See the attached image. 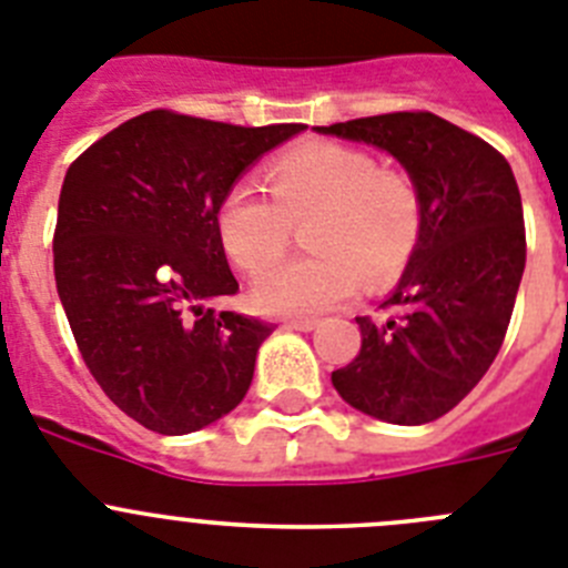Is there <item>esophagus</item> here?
Masks as SVG:
<instances>
[{"instance_id": "1", "label": "esophagus", "mask_w": 568, "mask_h": 568, "mask_svg": "<svg viewBox=\"0 0 568 568\" xmlns=\"http://www.w3.org/2000/svg\"><path fill=\"white\" fill-rule=\"evenodd\" d=\"M317 320L314 317H288L283 320V328H297V332H312Z\"/></svg>"}]
</instances>
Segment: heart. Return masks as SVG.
<instances>
[{
  "label": "heart",
  "mask_w": 568,
  "mask_h": 568,
  "mask_svg": "<svg viewBox=\"0 0 568 568\" xmlns=\"http://www.w3.org/2000/svg\"><path fill=\"white\" fill-rule=\"evenodd\" d=\"M271 200L236 182L216 205V236L231 263L260 274L290 244V225L313 220L303 261L265 272L254 303L268 314H320L368 285L406 274L426 231V200L408 171L379 165L363 148L312 140L265 168Z\"/></svg>",
  "instance_id": "1"
}]
</instances>
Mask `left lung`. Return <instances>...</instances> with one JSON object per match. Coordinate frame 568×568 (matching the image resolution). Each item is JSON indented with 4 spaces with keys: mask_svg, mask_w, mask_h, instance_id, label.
Instances as JSON below:
<instances>
[{
    "mask_svg": "<svg viewBox=\"0 0 568 568\" xmlns=\"http://www.w3.org/2000/svg\"><path fill=\"white\" fill-rule=\"evenodd\" d=\"M320 134L372 142L403 162L426 200V231L383 303L357 317L363 345L332 383L348 406L397 426L443 417L500 352L526 268L520 191L506 156L428 111L334 122Z\"/></svg>",
    "mask_w": 568,
    "mask_h": 568,
    "instance_id": "obj_1",
    "label": "left lung"
}]
</instances>
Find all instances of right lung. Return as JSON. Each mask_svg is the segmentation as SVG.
Listing matches in <instances>:
<instances>
[{"label": "right lung", "mask_w": 568, "mask_h": 568, "mask_svg": "<svg viewBox=\"0 0 568 568\" xmlns=\"http://www.w3.org/2000/svg\"><path fill=\"white\" fill-rule=\"evenodd\" d=\"M305 125L243 128L145 111L68 168L53 277L88 372L156 434H189L240 406L274 325L205 300L236 294L216 205L245 168Z\"/></svg>", "instance_id": "1"}]
</instances>
